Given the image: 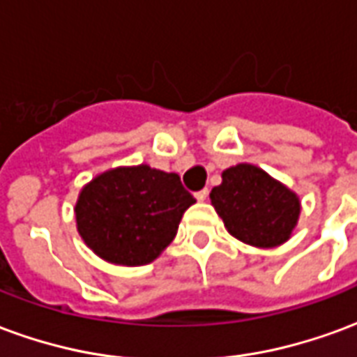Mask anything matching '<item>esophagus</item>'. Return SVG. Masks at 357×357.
Returning a JSON list of instances; mask_svg holds the SVG:
<instances>
[{
    "instance_id": "34e87169",
    "label": "esophagus",
    "mask_w": 357,
    "mask_h": 357,
    "mask_svg": "<svg viewBox=\"0 0 357 357\" xmlns=\"http://www.w3.org/2000/svg\"><path fill=\"white\" fill-rule=\"evenodd\" d=\"M195 197H197V201H206V197H208V189L204 187V189H201V191H197Z\"/></svg>"
}]
</instances>
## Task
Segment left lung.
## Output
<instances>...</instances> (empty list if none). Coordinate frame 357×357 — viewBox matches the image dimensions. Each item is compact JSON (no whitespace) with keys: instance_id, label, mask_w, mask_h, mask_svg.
I'll return each mask as SVG.
<instances>
[{"instance_id":"8db88e82","label":"left lung","mask_w":357,"mask_h":357,"mask_svg":"<svg viewBox=\"0 0 357 357\" xmlns=\"http://www.w3.org/2000/svg\"><path fill=\"white\" fill-rule=\"evenodd\" d=\"M210 199L227 231L252 247L284 243L300 214L298 197L252 164L227 168Z\"/></svg>"}]
</instances>
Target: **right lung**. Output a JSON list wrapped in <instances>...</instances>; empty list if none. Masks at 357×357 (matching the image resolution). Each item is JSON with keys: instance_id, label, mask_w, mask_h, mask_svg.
Wrapping results in <instances>:
<instances>
[{"instance_id": "right-lung-1", "label": "right lung", "mask_w": 357, "mask_h": 357, "mask_svg": "<svg viewBox=\"0 0 357 357\" xmlns=\"http://www.w3.org/2000/svg\"><path fill=\"white\" fill-rule=\"evenodd\" d=\"M193 202L178 174L141 164L105 172L84 187L76 222L82 239L102 260L143 266L170 245Z\"/></svg>"}]
</instances>
